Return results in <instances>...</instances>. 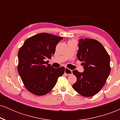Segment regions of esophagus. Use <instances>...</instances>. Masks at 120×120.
I'll return each instance as SVG.
<instances>
[{
    "label": "esophagus",
    "mask_w": 120,
    "mask_h": 120,
    "mask_svg": "<svg viewBox=\"0 0 120 120\" xmlns=\"http://www.w3.org/2000/svg\"><path fill=\"white\" fill-rule=\"evenodd\" d=\"M65 73L67 74V75H70L72 74V71L70 70L68 68H65Z\"/></svg>",
    "instance_id": "esophagus-1"
}]
</instances>
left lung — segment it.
I'll return each mask as SVG.
<instances>
[{
	"label": "left lung",
	"mask_w": 120,
	"mask_h": 120,
	"mask_svg": "<svg viewBox=\"0 0 120 120\" xmlns=\"http://www.w3.org/2000/svg\"><path fill=\"white\" fill-rule=\"evenodd\" d=\"M78 47L77 56L83 62L84 71H73L77 77L73 88L81 95L93 96L102 89L109 75L110 57L105 48L95 39H79Z\"/></svg>",
	"instance_id": "8db88e82"
}]
</instances>
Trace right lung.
<instances>
[{
	"label": "right lung",
	"instance_id": "1",
	"mask_svg": "<svg viewBox=\"0 0 120 120\" xmlns=\"http://www.w3.org/2000/svg\"><path fill=\"white\" fill-rule=\"evenodd\" d=\"M63 37L42 33L25 41L18 52L17 69L25 87L35 95L48 94L55 86L59 77L64 73L65 68H55L49 61L54 55L56 46Z\"/></svg>",
	"mask_w": 120,
	"mask_h": 120
}]
</instances>
